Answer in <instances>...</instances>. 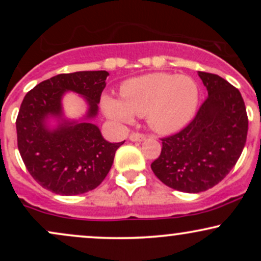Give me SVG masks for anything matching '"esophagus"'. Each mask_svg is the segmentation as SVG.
I'll list each match as a JSON object with an SVG mask.
<instances>
[{
    "label": "esophagus",
    "instance_id": "34e87169",
    "mask_svg": "<svg viewBox=\"0 0 261 261\" xmlns=\"http://www.w3.org/2000/svg\"><path fill=\"white\" fill-rule=\"evenodd\" d=\"M130 141H133V142H140V141H143L146 139V136L143 134H140V133H133L130 135Z\"/></svg>",
    "mask_w": 261,
    "mask_h": 261
}]
</instances>
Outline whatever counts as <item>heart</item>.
Wrapping results in <instances>:
<instances>
[{
  "label": "heart",
  "mask_w": 261,
  "mask_h": 261,
  "mask_svg": "<svg viewBox=\"0 0 261 261\" xmlns=\"http://www.w3.org/2000/svg\"><path fill=\"white\" fill-rule=\"evenodd\" d=\"M120 98L104 95L101 107L119 125L133 122L135 115L145 116L149 127L160 134L179 130L193 118L199 103V88L188 76L149 73L122 83Z\"/></svg>",
  "instance_id": "1"
}]
</instances>
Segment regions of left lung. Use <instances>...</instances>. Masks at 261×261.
I'll use <instances>...</instances> for the list:
<instances>
[{"mask_svg": "<svg viewBox=\"0 0 261 261\" xmlns=\"http://www.w3.org/2000/svg\"><path fill=\"white\" fill-rule=\"evenodd\" d=\"M207 98L187 127L162 139L160 157L151 164L167 187L201 193L230 172L248 134L247 109L241 92L222 77L199 72Z\"/></svg>", "mask_w": 261, "mask_h": 261, "instance_id": "8db88e82", "label": "left lung"}]
</instances>
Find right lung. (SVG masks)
Returning a JSON list of instances; mask_svg holds the SVG:
<instances>
[{
	"mask_svg": "<svg viewBox=\"0 0 261 261\" xmlns=\"http://www.w3.org/2000/svg\"><path fill=\"white\" fill-rule=\"evenodd\" d=\"M107 71L61 73L43 81L25 94L18 113V149L27 169L46 190L59 195H79L104 180L116 149L124 143L108 142L92 124L106 88ZM70 90L82 95L89 110L81 122L66 121L62 97ZM58 121L50 128L48 119Z\"/></svg>",
	"mask_w": 261,
	"mask_h": 261,
	"instance_id": "right-lung-1",
	"label": "right lung"
}]
</instances>
